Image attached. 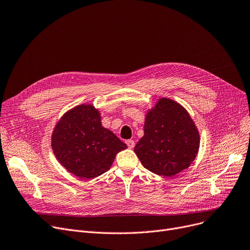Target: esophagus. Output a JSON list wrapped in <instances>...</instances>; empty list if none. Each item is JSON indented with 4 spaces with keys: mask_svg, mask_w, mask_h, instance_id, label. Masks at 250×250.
Returning <instances> with one entry per match:
<instances>
[{
    "mask_svg": "<svg viewBox=\"0 0 250 250\" xmlns=\"http://www.w3.org/2000/svg\"><path fill=\"white\" fill-rule=\"evenodd\" d=\"M125 143L129 149H133L135 147V142L133 140H127V141H125Z\"/></svg>",
    "mask_w": 250,
    "mask_h": 250,
    "instance_id": "obj_1",
    "label": "esophagus"
}]
</instances>
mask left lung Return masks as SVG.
<instances>
[{
  "label": "left lung",
  "mask_w": 250,
  "mask_h": 250,
  "mask_svg": "<svg viewBox=\"0 0 250 250\" xmlns=\"http://www.w3.org/2000/svg\"><path fill=\"white\" fill-rule=\"evenodd\" d=\"M199 148V130L187 109L174 100L160 98L146 114L135 153L149 171L171 177L189 167Z\"/></svg>",
  "instance_id": "1"
}]
</instances>
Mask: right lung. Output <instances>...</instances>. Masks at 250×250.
Instances as JSON below:
<instances>
[{
    "instance_id": "obj_1",
    "label": "right lung",
    "mask_w": 250,
    "mask_h": 250,
    "mask_svg": "<svg viewBox=\"0 0 250 250\" xmlns=\"http://www.w3.org/2000/svg\"><path fill=\"white\" fill-rule=\"evenodd\" d=\"M51 148L59 162L77 177L95 178L111 167L126 145L101 125L98 109L80 104L65 112L51 134Z\"/></svg>"
}]
</instances>
